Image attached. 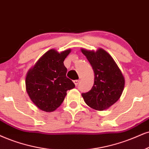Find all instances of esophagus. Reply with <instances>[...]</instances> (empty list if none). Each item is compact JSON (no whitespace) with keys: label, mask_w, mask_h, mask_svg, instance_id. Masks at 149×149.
<instances>
[{"label":"esophagus","mask_w":149,"mask_h":149,"mask_svg":"<svg viewBox=\"0 0 149 149\" xmlns=\"http://www.w3.org/2000/svg\"><path fill=\"white\" fill-rule=\"evenodd\" d=\"M73 82H74L75 86H77L79 83V80H74V81H73Z\"/></svg>","instance_id":"34e87169"}]
</instances>
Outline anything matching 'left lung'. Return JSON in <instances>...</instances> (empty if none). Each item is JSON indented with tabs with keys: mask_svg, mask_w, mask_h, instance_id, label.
Instances as JSON below:
<instances>
[{
	"mask_svg": "<svg viewBox=\"0 0 149 149\" xmlns=\"http://www.w3.org/2000/svg\"><path fill=\"white\" fill-rule=\"evenodd\" d=\"M95 73L94 85L91 91L82 93L86 104L97 111L109 108L119 100L124 87V78L118 66L103 49L96 52L81 49Z\"/></svg>",
	"mask_w": 149,
	"mask_h": 149,
	"instance_id": "8db88e82",
	"label": "left lung"
}]
</instances>
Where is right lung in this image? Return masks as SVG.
<instances>
[{"mask_svg":"<svg viewBox=\"0 0 149 149\" xmlns=\"http://www.w3.org/2000/svg\"><path fill=\"white\" fill-rule=\"evenodd\" d=\"M70 49L58 53L54 49L47 52L27 73L25 85L31 100L45 112L56 110L65 99L67 91L75 87L66 77L63 64Z\"/></svg>","mask_w":149,"mask_h":149,"instance_id":"right-lung-1","label":"right lung"}]
</instances>
